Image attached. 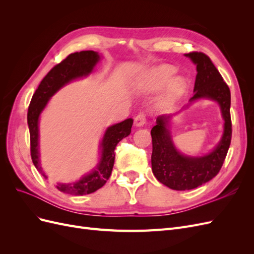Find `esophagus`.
<instances>
[{"label":"esophagus","instance_id":"esophagus-1","mask_svg":"<svg viewBox=\"0 0 254 254\" xmlns=\"http://www.w3.org/2000/svg\"><path fill=\"white\" fill-rule=\"evenodd\" d=\"M145 123H146V117H145V114H144V113L137 114L136 117H135V119H134V125H135L136 127H142V126L145 125Z\"/></svg>","mask_w":254,"mask_h":254}]
</instances>
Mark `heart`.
<instances>
[{
  "label": "heart",
  "instance_id": "obj_1",
  "mask_svg": "<svg viewBox=\"0 0 254 254\" xmlns=\"http://www.w3.org/2000/svg\"><path fill=\"white\" fill-rule=\"evenodd\" d=\"M175 73V67L162 64L149 70L137 83V88L141 92L155 93L162 90L167 82H169L159 103V109L162 111L171 110L187 89V80L181 76H175L171 78Z\"/></svg>",
  "mask_w": 254,
  "mask_h": 254
}]
</instances>
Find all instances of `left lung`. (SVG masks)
Listing matches in <instances>:
<instances>
[{
	"label": "left lung",
	"mask_w": 254,
	"mask_h": 254,
	"mask_svg": "<svg viewBox=\"0 0 254 254\" xmlns=\"http://www.w3.org/2000/svg\"><path fill=\"white\" fill-rule=\"evenodd\" d=\"M184 56L189 57L196 65L194 96L190 99V104L184 106L179 112L158 117L156 126H153L150 131L152 173L158 181L176 190H193L213 179L224 164L232 136L230 117L231 93L227 83L205 54L191 52ZM198 99H210L219 104L224 119V132L219 144L209 154L193 157L183 155L175 148L170 126L175 115L188 108Z\"/></svg>",
	"instance_id": "left-lung-1"
}]
</instances>
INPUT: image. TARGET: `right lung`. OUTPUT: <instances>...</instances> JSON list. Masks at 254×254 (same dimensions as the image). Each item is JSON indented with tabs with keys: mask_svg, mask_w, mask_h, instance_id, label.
Here are the masks:
<instances>
[{
	"mask_svg": "<svg viewBox=\"0 0 254 254\" xmlns=\"http://www.w3.org/2000/svg\"><path fill=\"white\" fill-rule=\"evenodd\" d=\"M101 56L94 51H82L71 54L48 73L30 101L27 112V124L30 134V156L35 167L45 179L48 178V176L42 171L39 152L40 114L56 92L73 80L87 77L93 72ZM132 124L133 120L127 119L107 128L99 144L101 158L97 165L89 174L82 176L78 181L57 183V190L65 194L82 196L94 193L95 190L101 189L111 175L115 157L114 149L121 140L131 132Z\"/></svg>",
	"mask_w": 254,
	"mask_h": 254,
	"instance_id": "obj_1",
	"label": "right lung"
}]
</instances>
